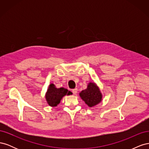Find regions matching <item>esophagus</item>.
Wrapping results in <instances>:
<instances>
[{"instance_id":"1","label":"esophagus","mask_w":149,"mask_h":149,"mask_svg":"<svg viewBox=\"0 0 149 149\" xmlns=\"http://www.w3.org/2000/svg\"><path fill=\"white\" fill-rule=\"evenodd\" d=\"M72 93H73L74 94H76V93H78V89L75 88V89H72Z\"/></svg>"}]
</instances>
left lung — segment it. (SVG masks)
Listing matches in <instances>:
<instances>
[{"mask_svg":"<svg viewBox=\"0 0 149 149\" xmlns=\"http://www.w3.org/2000/svg\"><path fill=\"white\" fill-rule=\"evenodd\" d=\"M79 96L85 103L91 107L96 106L102 100V94L94 83H89L87 88L79 93Z\"/></svg>","mask_w":149,"mask_h":149,"instance_id":"obj_1","label":"left lung"}]
</instances>
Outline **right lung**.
Wrapping results in <instances>:
<instances>
[{
  "label": "right lung",
  "instance_id": "1",
  "mask_svg": "<svg viewBox=\"0 0 149 149\" xmlns=\"http://www.w3.org/2000/svg\"><path fill=\"white\" fill-rule=\"evenodd\" d=\"M71 92L64 88H56L53 84L49 86L46 93V100L49 106L52 107L56 106L60 102L62 97L65 95H70Z\"/></svg>",
  "mask_w": 149,
  "mask_h": 149
}]
</instances>
